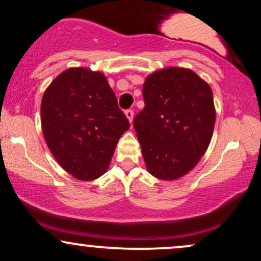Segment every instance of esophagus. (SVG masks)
<instances>
[{
  "label": "esophagus",
  "mask_w": 261,
  "mask_h": 261,
  "mask_svg": "<svg viewBox=\"0 0 261 261\" xmlns=\"http://www.w3.org/2000/svg\"><path fill=\"white\" fill-rule=\"evenodd\" d=\"M125 115H126V118L128 119V121H130V124H133V120H134V112L131 109H128L125 112Z\"/></svg>",
  "instance_id": "34e87169"
}]
</instances>
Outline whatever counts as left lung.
<instances>
[{
	"label": "left lung",
	"mask_w": 261,
	"mask_h": 261,
	"mask_svg": "<svg viewBox=\"0 0 261 261\" xmlns=\"http://www.w3.org/2000/svg\"><path fill=\"white\" fill-rule=\"evenodd\" d=\"M142 94L145 108L134 127L147 170L161 180L181 178L211 142L216 120L211 88L189 68L167 67L149 74Z\"/></svg>",
	"instance_id": "1"
}]
</instances>
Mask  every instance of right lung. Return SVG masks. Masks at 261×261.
<instances>
[{"instance_id": "1", "label": "right lung", "mask_w": 261, "mask_h": 261, "mask_svg": "<svg viewBox=\"0 0 261 261\" xmlns=\"http://www.w3.org/2000/svg\"><path fill=\"white\" fill-rule=\"evenodd\" d=\"M40 114L50 152L80 180L107 172L116 143L130 127L107 77L85 67L67 68L50 83Z\"/></svg>"}]
</instances>
